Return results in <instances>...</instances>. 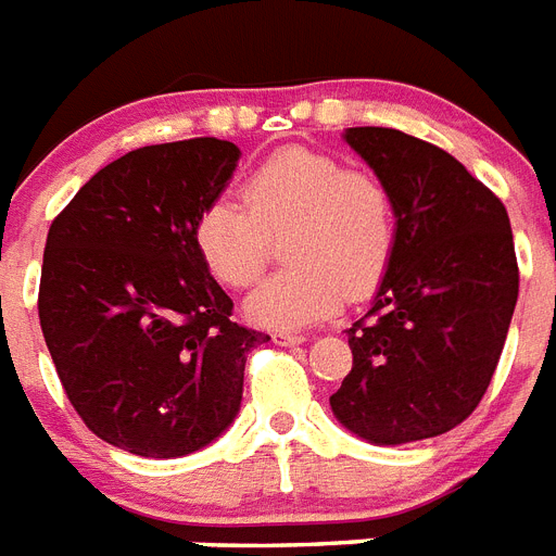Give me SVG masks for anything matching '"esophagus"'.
I'll list each match as a JSON object with an SVG mask.
<instances>
[{
  "instance_id": "obj_1",
  "label": "esophagus",
  "mask_w": 556,
  "mask_h": 556,
  "mask_svg": "<svg viewBox=\"0 0 556 556\" xmlns=\"http://www.w3.org/2000/svg\"><path fill=\"white\" fill-rule=\"evenodd\" d=\"M270 339H274V344H282V348H291V344L305 342V336L291 333V330H277V333L270 336Z\"/></svg>"
}]
</instances>
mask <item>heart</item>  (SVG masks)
<instances>
[{
    "label": "heart",
    "mask_w": 556,
    "mask_h": 556,
    "mask_svg": "<svg viewBox=\"0 0 556 556\" xmlns=\"http://www.w3.org/2000/svg\"><path fill=\"white\" fill-rule=\"evenodd\" d=\"M282 228V260L291 265L245 300V316L268 330L311 328L344 296H370L399 249V214L384 180L307 147L277 149L256 163L242 180V203H206L191 242L220 286L245 288L265 265V235Z\"/></svg>",
    "instance_id": "1"
}]
</instances>
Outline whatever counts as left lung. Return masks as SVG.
<instances>
[{
	"label": "left lung",
	"mask_w": 556,
	"mask_h": 556,
	"mask_svg": "<svg viewBox=\"0 0 556 556\" xmlns=\"http://www.w3.org/2000/svg\"><path fill=\"white\" fill-rule=\"evenodd\" d=\"M344 141L393 191L399 249L367 316L344 330L353 367L330 409L379 446L444 435L486 393L515 314L506 206L421 138L350 127Z\"/></svg>",
	"instance_id": "obj_1"
}]
</instances>
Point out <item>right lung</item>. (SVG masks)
I'll use <instances>...</instances> for the list:
<instances>
[{
    "label": "right lung",
    "instance_id": "1",
    "mask_svg": "<svg viewBox=\"0 0 556 556\" xmlns=\"http://www.w3.org/2000/svg\"><path fill=\"white\" fill-rule=\"evenodd\" d=\"M240 149L155 143L112 161L48 231L39 321L70 404L101 441L180 458L240 413L245 356L268 333L231 319L191 226L220 198Z\"/></svg>",
    "mask_w": 556,
    "mask_h": 556
}]
</instances>
